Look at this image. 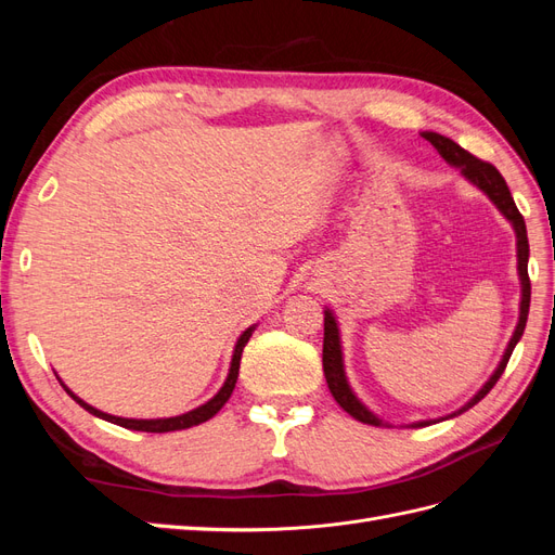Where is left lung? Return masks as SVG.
I'll use <instances>...</instances> for the list:
<instances>
[{"instance_id": "8db88e82", "label": "left lung", "mask_w": 555, "mask_h": 555, "mask_svg": "<svg viewBox=\"0 0 555 555\" xmlns=\"http://www.w3.org/2000/svg\"><path fill=\"white\" fill-rule=\"evenodd\" d=\"M422 137L438 150L440 157L453 166V169H459L461 176L473 182L475 188L479 192H483L486 196L491 198V204L502 212V217L512 224L514 233H516V268H518V280H520V306H518V322H516V328L512 333V338L507 343V349L505 354H502L498 367L493 371V375L486 379V384L481 386V389L469 398L465 405L456 412H451L447 416H440V418H426V422H412V424H405V428H422V426H430V424H438V422H444V418H453L459 416L463 412H467L469 408H475L477 402L489 393L495 382L500 379V375L505 373L507 367V361L512 357V351L516 347V343L520 340V335H524L526 331V322H528V310H530V278H528V255H530V247H528V231H526V222H524V215L518 212L514 198H512V192L507 188L505 178L500 176V171L495 169L493 164L489 162H481L477 159L475 155H469L467 150H463L459 143H453L451 139L442 137V133L438 131H422ZM322 361H324V375H326V384L328 389L335 398V402L338 405L351 414L354 418H359L361 424H371V426H391L389 422H384V418H379L375 412L367 410L363 402L359 400V396L351 391V386L347 382V373H345V361H343V340H340V326H338V319H335L333 310L324 308V354H322Z\"/></svg>"}]
</instances>
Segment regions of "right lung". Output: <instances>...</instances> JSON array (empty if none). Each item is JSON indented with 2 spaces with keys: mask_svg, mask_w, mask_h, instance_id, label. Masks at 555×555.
I'll return each instance as SVG.
<instances>
[{
  "mask_svg": "<svg viewBox=\"0 0 555 555\" xmlns=\"http://www.w3.org/2000/svg\"><path fill=\"white\" fill-rule=\"evenodd\" d=\"M255 328H257V324H251L249 328H245V331L241 333V338L236 340V347H233V354H231L229 375H227V379H224V384H222V389L217 391L208 402H204V405H198V408H194V410H190V412H184V414H178V416H164V418H125V416L106 414V412H102V410H96V408L88 405V402L82 400V398H78L60 377H57V379H60V384L64 386V391L69 393L82 410H88L90 414H94V416H99V418H104V422L117 424V426L129 428V430H143V433H171V430L192 428V426H198V424L208 422V418H212L217 412H220V410L224 408V402L231 398L233 386H236V379H238V367H241L243 349H245L247 340L251 338V333H255Z\"/></svg>",
  "mask_w": 555,
  "mask_h": 555,
  "instance_id": "1",
  "label": "right lung"
}]
</instances>
